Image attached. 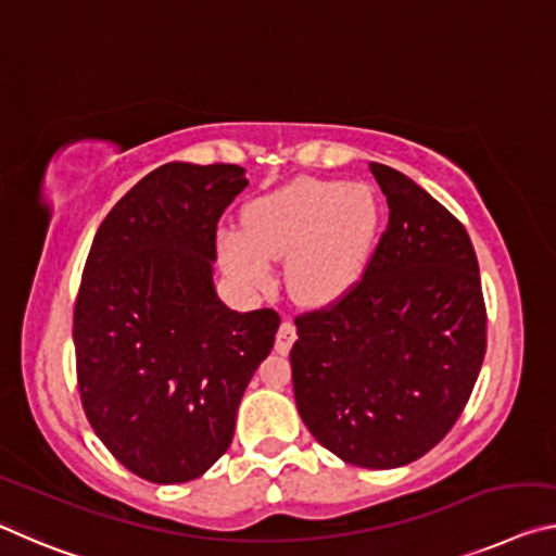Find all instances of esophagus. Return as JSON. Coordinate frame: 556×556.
Segmentation results:
<instances>
[{
	"label": "esophagus",
	"mask_w": 556,
	"mask_h": 556,
	"mask_svg": "<svg viewBox=\"0 0 556 556\" xmlns=\"http://www.w3.org/2000/svg\"><path fill=\"white\" fill-rule=\"evenodd\" d=\"M294 339H296V326H294L292 319H285V321H281V326H279L277 341H275L277 354H281V356L289 354V349H292Z\"/></svg>",
	"instance_id": "34e87169"
}]
</instances>
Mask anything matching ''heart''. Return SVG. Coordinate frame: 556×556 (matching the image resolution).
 I'll return each instance as SVG.
<instances>
[{
    "mask_svg": "<svg viewBox=\"0 0 556 556\" xmlns=\"http://www.w3.org/2000/svg\"><path fill=\"white\" fill-rule=\"evenodd\" d=\"M244 232L217 235L227 275L250 289L271 285V262L287 257V287L304 304L337 302L371 262L381 207L361 182L302 178L252 200Z\"/></svg>",
    "mask_w": 556,
    "mask_h": 556,
    "instance_id": "b5f03b06",
    "label": "heart"
}]
</instances>
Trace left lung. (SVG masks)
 <instances>
[{
  "label": "left lung",
  "instance_id": "left-lung-1",
  "mask_svg": "<svg viewBox=\"0 0 556 556\" xmlns=\"http://www.w3.org/2000/svg\"><path fill=\"white\" fill-rule=\"evenodd\" d=\"M368 167L389 227L346 296L296 316L289 361L309 433L343 463L391 470L426 455L460 418L488 316L465 227L408 175Z\"/></svg>",
  "mask_w": 556,
  "mask_h": 556
}]
</instances>
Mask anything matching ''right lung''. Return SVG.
Wrapping results in <instances>:
<instances>
[{
	"instance_id": "obj_1",
	"label": "right lung",
	"mask_w": 556,
	"mask_h": 556,
	"mask_svg": "<svg viewBox=\"0 0 556 556\" xmlns=\"http://www.w3.org/2000/svg\"><path fill=\"white\" fill-rule=\"evenodd\" d=\"M240 165L165 163L99 227L74 309L86 418L138 478H200L235 435L247 383L275 346V309L232 312L215 289L217 219Z\"/></svg>"
}]
</instances>
